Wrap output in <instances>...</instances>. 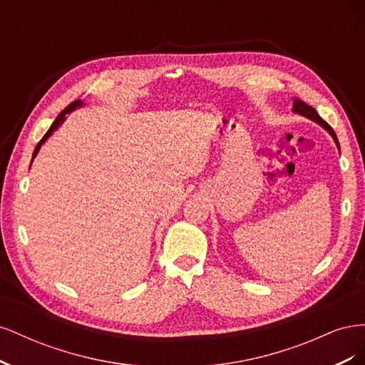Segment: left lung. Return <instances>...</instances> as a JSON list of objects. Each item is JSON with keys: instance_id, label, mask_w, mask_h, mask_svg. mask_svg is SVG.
<instances>
[{"instance_id": "left-lung-1", "label": "left lung", "mask_w": 365, "mask_h": 365, "mask_svg": "<svg viewBox=\"0 0 365 365\" xmlns=\"http://www.w3.org/2000/svg\"><path fill=\"white\" fill-rule=\"evenodd\" d=\"M292 111L295 113V114H300V115H304V117H307V118H311V120H314V121H317L318 125H322L326 130H329V134L334 137V140H335V143H336V146L339 148V143H338V138H336V135H335V132H334V129L330 128L326 121L318 115V113L315 111V109L312 108V106H309V105H306V103H303L302 101H294V105H292Z\"/></svg>"}]
</instances>
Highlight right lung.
I'll use <instances>...</instances> for the list:
<instances>
[{"label": "right lung", "instance_id": "1", "mask_svg": "<svg viewBox=\"0 0 365 365\" xmlns=\"http://www.w3.org/2000/svg\"><path fill=\"white\" fill-rule=\"evenodd\" d=\"M81 105H82V102H81V101H74L73 103H70V105H68L67 108H65L63 111H62V113H61V114L56 117V120L53 121V125H51V126H50V129L47 130V134L41 138V141L38 143V146L35 148V152H33V158H35V157L38 155V152H39V149H41V146H42V143L46 141V140H47V138H48V137L53 134V132L59 128V125H61L62 121H63V117H65V114H68L70 111H73V109H76L77 106H81Z\"/></svg>", "mask_w": 365, "mask_h": 365}]
</instances>
